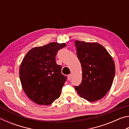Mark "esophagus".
Wrapping results in <instances>:
<instances>
[{"mask_svg":"<svg viewBox=\"0 0 129 129\" xmlns=\"http://www.w3.org/2000/svg\"><path fill=\"white\" fill-rule=\"evenodd\" d=\"M72 78V75H69L68 76V79L69 80H71Z\"/></svg>","mask_w":129,"mask_h":129,"instance_id":"34e87169","label":"esophagus"}]
</instances>
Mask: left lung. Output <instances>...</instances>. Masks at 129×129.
Wrapping results in <instances>:
<instances>
[{
  "instance_id": "left-lung-1",
  "label": "left lung",
  "mask_w": 129,
  "mask_h": 129,
  "mask_svg": "<svg viewBox=\"0 0 129 129\" xmlns=\"http://www.w3.org/2000/svg\"><path fill=\"white\" fill-rule=\"evenodd\" d=\"M77 56L81 65V83L75 88L81 98L94 102L104 97L112 85L114 62L106 49L97 43L76 40Z\"/></svg>"
}]
</instances>
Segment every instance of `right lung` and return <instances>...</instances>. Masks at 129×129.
<instances>
[{
    "instance_id": "add662e5",
    "label": "right lung",
    "mask_w": 129,
    "mask_h": 129,
    "mask_svg": "<svg viewBox=\"0 0 129 129\" xmlns=\"http://www.w3.org/2000/svg\"><path fill=\"white\" fill-rule=\"evenodd\" d=\"M65 43H51L34 48L25 54L20 67L19 77L23 89L35 103L49 105L60 96L67 77L56 62L58 51Z\"/></svg>"
}]
</instances>
